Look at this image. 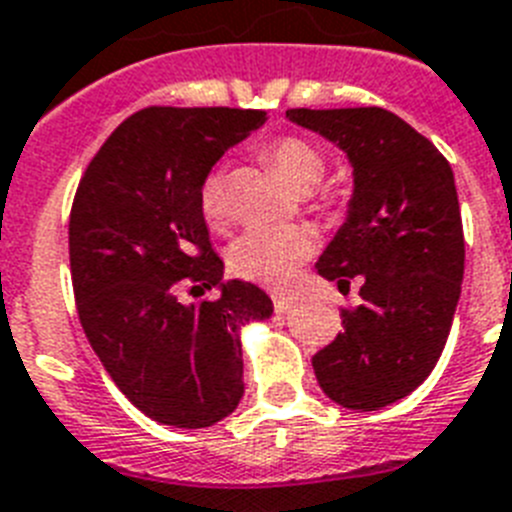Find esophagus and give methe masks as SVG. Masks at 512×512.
Segmentation results:
<instances>
[{
    "label": "esophagus",
    "mask_w": 512,
    "mask_h": 512,
    "mask_svg": "<svg viewBox=\"0 0 512 512\" xmlns=\"http://www.w3.org/2000/svg\"><path fill=\"white\" fill-rule=\"evenodd\" d=\"M291 307H294V302H291V296H286V294H276V296H273V309H276L278 315H286V312H289Z\"/></svg>",
    "instance_id": "obj_1"
}]
</instances>
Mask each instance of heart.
I'll use <instances>...</instances> for the list:
<instances>
[{
    "label": "heart",
    "mask_w": 512,
    "mask_h": 512,
    "mask_svg": "<svg viewBox=\"0 0 512 512\" xmlns=\"http://www.w3.org/2000/svg\"><path fill=\"white\" fill-rule=\"evenodd\" d=\"M265 158L278 174L299 192L312 190L328 171V156L312 140L299 135H283L265 145ZM200 210L210 226H221L229 218L226 179L221 171H210L200 182ZM315 242L302 226H255L244 231L231 247L229 265L239 278L281 286L299 265L312 255Z\"/></svg>",
    "instance_id": "heart-1"
}]
</instances>
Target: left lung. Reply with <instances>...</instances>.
<instances>
[{
	"mask_svg": "<svg viewBox=\"0 0 512 512\" xmlns=\"http://www.w3.org/2000/svg\"><path fill=\"white\" fill-rule=\"evenodd\" d=\"M291 122L341 145L354 166L349 218L317 273L362 304L312 356L317 382L343 409L401 401L440 359L463 281V223L453 169L427 137L380 106L291 109Z\"/></svg>",
	"mask_w": 512,
	"mask_h": 512,
	"instance_id": "8db88e82",
	"label": "left lung"
}]
</instances>
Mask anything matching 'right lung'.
Returning <instances> with one entry per match:
<instances>
[{"mask_svg":"<svg viewBox=\"0 0 512 512\" xmlns=\"http://www.w3.org/2000/svg\"><path fill=\"white\" fill-rule=\"evenodd\" d=\"M260 109L148 106L90 158L70 210L77 315L103 369L153 422L200 429L244 395L239 328L273 302L252 283H223L200 182L223 150L265 122ZM182 285L222 294L187 308Z\"/></svg>","mask_w":512,"mask_h":512,"instance_id":"obj_1","label":"right lung"}]
</instances>
